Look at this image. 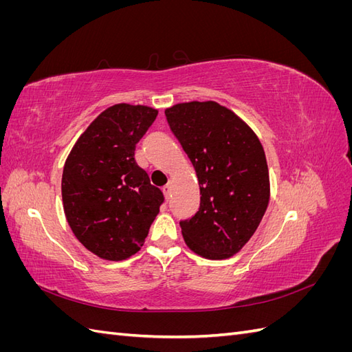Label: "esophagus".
<instances>
[{
	"mask_svg": "<svg viewBox=\"0 0 352 352\" xmlns=\"http://www.w3.org/2000/svg\"><path fill=\"white\" fill-rule=\"evenodd\" d=\"M172 188H173V182H172V180H170V182H168L166 186H163V192H164L166 198L170 197V192H172Z\"/></svg>",
	"mask_w": 352,
	"mask_h": 352,
	"instance_id": "obj_1",
	"label": "esophagus"
}]
</instances>
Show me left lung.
I'll return each mask as SVG.
<instances>
[{
    "label": "left lung",
    "mask_w": 352,
    "mask_h": 352,
    "mask_svg": "<svg viewBox=\"0 0 352 352\" xmlns=\"http://www.w3.org/2000/svg\"><path fill=\"white\" fill-rule=\"evenodd\" d=\"M164 113L199 184L198 211L180 221L184 239L201 257L229 258L250 241L269 206L263 145L247 123L214 101L176 104Z\"/></svg>",
    "instance_id": "obj_1"
}]
</instances>
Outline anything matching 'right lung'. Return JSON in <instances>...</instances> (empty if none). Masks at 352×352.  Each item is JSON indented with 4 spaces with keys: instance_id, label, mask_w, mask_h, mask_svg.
<instances>
[{
    "instance_id": "add662e5",
    "label": "right lung",
    "mask_w": 352,
    "mask_h": 352,
    "mask_svg": "<svg viewBox=\"0 0 352 352\" xmlns=\"http://www.w3.org/2000/svg\"><path fill=\"white\" fill-rule=\"evenodd\" d=\"M158 111L116 104L102 111L72 148L63 168V207L74 236L104 260L138 252L163 204L135 162V148Z\"/></svg>"
}]
</instances>
